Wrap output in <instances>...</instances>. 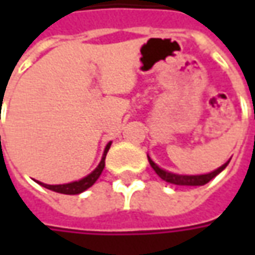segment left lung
Returning <instances> with one entry per match:
<instances>
[{"mask_svg":"<svg viewBox=\"0 0 255 255\" xmlns=\"http://www.w3.org/2000/svg\"><path fill=\"white\" fill-rule=\"evenodd\" d=\"M147 159H149V163L153 167V170L157 173V176L163 179L167 183H171V184H177V186H203L206 183H209L211 179H214L219 173L224 170L227 167V164L230 163V160L227 163H224L223 166H220L219 169L213 170L211 173H207V174H177V173H171V171H167L159 167L156 163L153 162L152 159L149 157L147 154Z\"/></svg>","mask_w":255,"mask_h":255,"instance_id":"1","label":"left lung"}]
</instances>
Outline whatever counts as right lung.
<instances>
[{
  "mask_svg": "<svg viewBox=\"0 0 255 255\" xmlns=\"http://www.w3.org/2000/svg\"><path fill=\"white\" fill-rule=\"evenodd\" d=\"M112 142H109L106 144L105 150H103V156L101 159L99 164L96 166V169L89 173L88 176H85L84 179L76 181H71V183H66V184H45V183H41V181H36L38 184L44 186L45 189H49V190L56 191V193H62V194H79L82 191L88 190L91 186H92L95 181L99 179V176L102 174L103 169H105V159H106V153L109 150Z\"/></svg>",
  "mask_w": 255,
  "mask_h": 255,
  "instance_id": "obj_1",
  "label": "right lung"
}]
</instances>
